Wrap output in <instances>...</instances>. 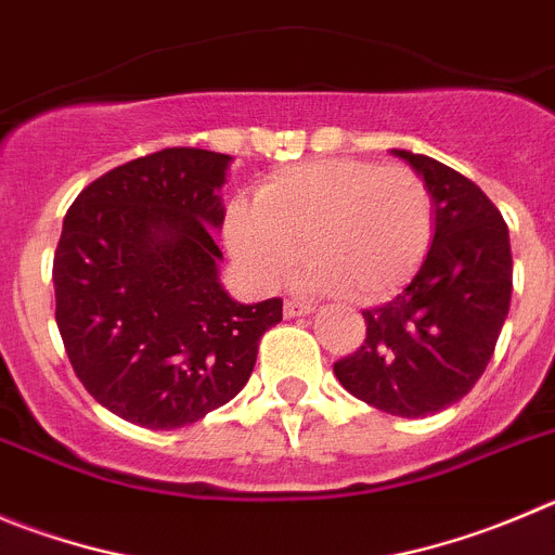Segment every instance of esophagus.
<instances>
[{"label": "esophagus", "mask_w": 555, "mask_h": 555, "mask_svg": "<svg viewBox=\"0 0 555 555\" xmlns=\"http://www.w3.org/2000/svg\"><path fill=\"white\" fill-rule=\"evenodd\" d=\"M307 314H312V307H307V304L284 301V318H307Z\"/></svg>", "instance_id": "1"}]
</instances>
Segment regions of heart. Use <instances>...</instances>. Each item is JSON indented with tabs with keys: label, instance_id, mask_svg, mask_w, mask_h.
Returning a JSON list of instances; mask_svg holds the SVG:
<instances>
[{
	"label": "heart",
	"instance_id": "b5f03b06",
	"mask_svg": "<svg viewBox=\"0 0 555 555\" xmlns=\"http://www.w3.org/2000/svg\"><path fill=\"white\" fill-rule=\"evenodd\" d=\"M224 241L257 287H273L304 243V287L383 301L422 266L433 241V196L408 167L307 160L262 180L254 205L235 202Z\"/></svg>",
	"mask_w": 555,
	"mask_h": 555
}]
</instances>
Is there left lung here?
Listing matches in <instances>:
<instances>
[{
	"label": "left lung",
	"instance_id": "left-lung-1",
	"mask_svg": "<svg viewBox=\"0 0 555 555\" xmlns=\"http://www.w3.org/2000/svg\"><path fill=\"white\" fill-rule=\"evenodd\" d=\"M427 185L435 235L395 301L366 309V339L334 364L350 395L391 416L424 418L479 380L512 301L509 230L485 191L452 167L391 150Z\"/></svg>",
	"mask_w": 555,
	"mask_h": 555
}]
</instances>
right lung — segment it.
I'll use <instances>...</instances> for the list:
<instances>
[{"instance_id":"obj_1","label":"right lung","mask_w":555,"mask_h":555,"mask_svg":"<svg viewBox=\"0 0 555 555\" xmlns=\"http://www.w3.org/2000/svg\"><path fill=\"white\" fill-rule=\"evenodd\" d=\"M232 158L169 147L87 185L54 254L56 328L85 388L147 429H178L246 386L282 301L237 304L214 232Z\"/></svg>"}]
</instances>
